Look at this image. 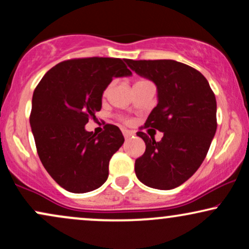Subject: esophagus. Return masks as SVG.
<instances>
[{"instance_id": "34e87169", "label": "esophagus", "mask_w": 249, "mask_h": 249, "mask_svg": "<svg viewBox=\"0 0 249 249\" xmlns=\"http://www.w3.org/2000/svg\"><path fill=\"white\" fill-rule=\"evenodd\" d=\"M123 134H124L125 138H130V137L134 136V133L132 131H128V130H123Z\"/></svg>"}]
</instances>
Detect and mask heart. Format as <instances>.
Here are the masks:
<instances>
[{
  "mask_svg": "<svg viewBox=\"0 0 249 249\" xmlns=\"http://www.w3.org/2000/svg\"><path fill=\"white\" fill-rule=\"evenodd\" d=\"M142 81H145V79H138V81H137L136 83H138V82H142ZM108 90H110V87H107V88L105 89V90H104V96H107V95Z\"/></svg>",
  "mask_w": 249,
  "mask_h": 249,
  "instance_id": "obj_1",
  "label": "heart"
}]
</instances>
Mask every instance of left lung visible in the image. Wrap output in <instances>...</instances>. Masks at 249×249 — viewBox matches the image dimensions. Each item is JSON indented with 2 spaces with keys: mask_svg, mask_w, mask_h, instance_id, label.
Returning <instances> with one entry per match:
<instances>
[{
  "mask_svg": "<svg viewBox=\"0 0 249 249\" xmlns=\"http://www.w3.org/2000/svg\"><path fill=\"white\" fill-rule=\"evenodd\" d=\"M126 63L157 85L158 104L145 127L164 132L160 142L137 132L146 150L134 164L136 176L148 187L172 190L190 179L206 157L216 131L215 96L202 73L184 63L172 59H126Z\"/></svg>",
  "mask_w": 249,
  "mask_h": 249,
  "instance_id": "left-lung-1",
  "label": "left lung"
}]
</instances>
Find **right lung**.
<instances>
[{
  "instance_id": "right-lung-1",
  "label": "right lung",
  "mask_w": 249,
  "mask_h": 249,
  "mask_svg": "<svg viewBox=\"0 0 249 249\" xmlns=\"http://www.w3.org/2000/svg\"><path fill=\"white\" fill-rule=\"evenodd\" d=\"M132 72L121 58L89 57L64 61L48 71L33 95L30 126L43 166L72 193L101 187L108 161L124 142L116 125L98 136L85 130L102 108L103 92L113 77Z\"/></svg>"
}]
</instances>
